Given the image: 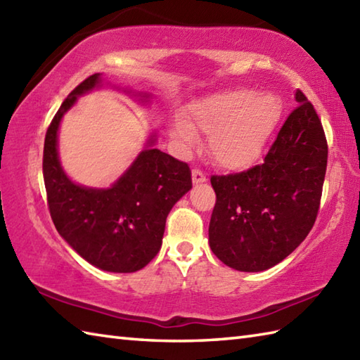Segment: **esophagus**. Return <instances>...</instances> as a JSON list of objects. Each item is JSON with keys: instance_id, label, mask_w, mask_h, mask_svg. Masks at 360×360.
<instances>
[{"instance_id": "34e87169", "label": "esophagus", "mask_w": 360, "mask_h": 360, "mask_svg": "<svg viewBox=\"0 0 360 360\" xmlns=\"http://www.w3.org/2000/svg\"><path fill=\"white\" fill-rule=\"evenodd\" d=\"M192 179H193L195 184H200V182L207 181V176H205L201 170H198V168H195V170L192 172Z\"/></svg>"}]
</instances>
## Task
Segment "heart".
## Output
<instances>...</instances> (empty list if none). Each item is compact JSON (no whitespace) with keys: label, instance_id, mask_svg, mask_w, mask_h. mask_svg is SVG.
Returning <instances> with one entry per match:
<instances>
[{"label":"heart","instance_id":"obj_1","mask_svg":"<svg viewBox=\"0 0 360 360\" xmlns=\"http://www.w3.org/2000/svg\"><path fill=\"white\" fill-rule=\"evenodd\" d=\"M281 103L274 94L232 89L190 103L172 131L184 145H193L196 131L210 134L212 158L227 170H240L259 156L280 119Z\"/></svg>","mask_w":360,"mask_h":360}]
</instances>
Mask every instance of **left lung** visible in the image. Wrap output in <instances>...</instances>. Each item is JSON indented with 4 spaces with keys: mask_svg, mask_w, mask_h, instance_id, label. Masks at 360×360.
I'll return each mask as SVG.
<instances>
[{
    "mask_svg": "<svg viewBox=\"0 0 360 360\" xmlns=\"http://www.w3.org/2000/svg\"><path fill=\"white\" fill-rule=\"evenodd\" d=\"M280 128L262 164L212 176L217 202L210 249L229 267L258 272L285 259L316 223L326 173L328 143L307 96Z\"/></svg>",
    "mask_w": 360,
    "mask_h": 360,
    "instance_id": "8db88e82",
    "label": "left lung"
}]
</instances>
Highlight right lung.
<instances>
[{
  "instance_id": "right-lung-1",
  "label": "right lung",
  "mask_w": 360,
  "mask_h": 360,
  "mask_svg": "<svg viewBox=\"0 0 360 360\" xmlns=\"http://www.w3.org/2000/svg\"><path fill=\"white\" fill-rule=\"evenodd\" d=\"M101 83L89 75L65 98L46 131L43 178L53 226L88 263L108 272H136L160 249L165 219L192 188L188 164L148 141L127 173L111 188H86L65 174L57 155V129L77 96Z\"/></svg>"
}]
</instances>
